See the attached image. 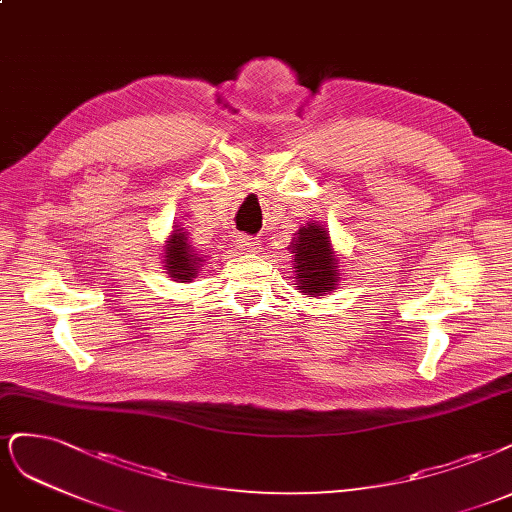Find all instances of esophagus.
Instances as JSON below:
<instances>
[{"mask_svg": "<svg viewBox=\"0 0 512 512\" xmlns=\"http://www.w3.org/2000/svg\"><path fill=\"white\" fill-rule=\"evenodd\" d=\"M237 245H239V250L241 252H258V241L256 239H252V237H248V235H241L239 239H237Z\"/></svg>", "mask_w": 512, "mask_h": 512, "instance_id": "esophagus-1", "label": "esophagus"}]
</instances>
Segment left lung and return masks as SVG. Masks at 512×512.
Wrapping results in <instances>:
<instances>
[{"label":"left lung","instance_id":"left-lung-1","mask_svg":"<svg viewBox=\"0 0 512 512\" xmlns=\"http://www.w3.org/2000/svg\"><path fill=\"white\" fill-rule=\"evenodd\" d=\"M288 252L294 264V288L309 296H326L341 286L339 254L330 231L320 222H307L294 233Z\"/></svg>","mask_w":512,"mask_h":512}]
</instances>
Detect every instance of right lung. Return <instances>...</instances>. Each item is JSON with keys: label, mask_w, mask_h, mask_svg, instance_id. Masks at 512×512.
I'll return each mask as SVG.
<instances>
[{"label": "right lung", "mask_w": 512, "mask_h": 512, "mask_svg": "<svg viewBox=\"0 0 512 512\" xmlns=\"http://www.w3.org/2000/svg\"><path fill=\"white\" fill-rule=\"evenodd\" d=\"M163 267L165 273L180 284H190L192 279L199 275V269L203 267L205 258L192 250L188 241V231L180 224L173 226L167 241L163 243Z\"/></svg>", "instance_id": "1"}]
</instances>
